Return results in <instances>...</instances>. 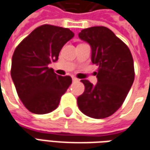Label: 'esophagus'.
Instances as JSON below:
<instances>
[{
    "label": "esophagus",
    "instance_id": "obj_1",
    "mask_svg": "<svg viewBox=\"0 0 150 150\" xmlns=\"http://www.w3.org/2000/svg\"><path fill=\"white\" fill-rule=\"evenodd\" d=\"M72 80H73V81H77L78 79H77V78H75V76H72Z\"/></svg>",
    "mask_w": 150,
    "mask_h": 150
}]
</instances>
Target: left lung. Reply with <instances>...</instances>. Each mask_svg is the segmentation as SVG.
Wrapping results in <instances>:
<instances>
[{"label":"left lung","mask_w":150,"mask_h":150,"mask_svg":"<svg viewBox=\"0 0 150 150\" xmlns=\"http://www.w3.org/2000/svg\"><path fill=\"white\" fill-rule=\"evenodd\" d=\"M80 39L91 47V61L99 66L97 84L82 80L84 93L77 98L80 111L94 119L112 115L122 105L134 80L131 52L121 40L105 26L84 29Z\"/></svg>","instance_id":"obj_1"}]
</instances>
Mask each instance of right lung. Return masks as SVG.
I'll list each match as a JSON object with an SVG mask.
<instances>
[{"label":"right lung","instance_id":"1","mask_svg":"<svg viewBox=\"0 0 150 150\" xmlns=\"http://www.w3.org/2000/svg\"><path fill=\"white\" fill-rule=\"evenodd\" d=\"M74 35L70 29L43 25L15 50L11 75L19 98L31 113L54 110L72 83L70 76L56 75L48 65L57 61L60 50Z\"/></svg>","mask_w":150,"mask_h":150}]
</instances>
